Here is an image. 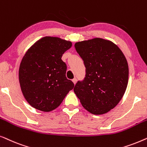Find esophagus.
<instances>
[{"label":"esophagus","mask_w":147,"mask_h":147,"mask_svg":"<svg viewBox=\"0 0 147 147\" xmlns=\"http://www.w3.org/2000/svg\"><path fill=\"white\" fill-rule=\"evenodd\" d=\"M72 82H73L74 85H75V84H76V82H77V79H76V78H74V79L72 80Z\"/></svg>","instance_id":"esophagus-1"}]
</instances>
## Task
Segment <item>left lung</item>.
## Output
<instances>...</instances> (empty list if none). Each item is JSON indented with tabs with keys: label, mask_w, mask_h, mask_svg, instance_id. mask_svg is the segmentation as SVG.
Masks as SVG:
<instances>
[{
	"label": "left lung",
	"mask_w": 147,
	"mask_h": 147,
	"mask_svg": "<svg viewBox=\"0 0 147 147\" xmlns=\"http://www.w3.org/2000/svg\"><path fill=\"white\" fill-rule=\"evenodd\" d=\"M86 67V78L74 91L86 110L95 115L107 113L123 97L128 82V65L119 47L102 38L76 42Z\"/></svg>",
	"instance_id": "left-lung-1"
}]
</instances>
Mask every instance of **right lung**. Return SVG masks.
Listing matches in <instances>:
<instances>
[{"label":"right lung","instance_id":"1","mask_svg":"<svg viewBox=\"0 0 147 147\" xmlns=\"http://www.w3.org/2000/svg\"><path fill=\"white\" fill-rule=\"evenodd\" d=\"M72 43L46 36L26 52L19 69L20 86L28 103L35 109L51 112L57 108L74 87L65 76L67 66L61 59Z\"/></svg>","mask_w":147,"mask_h":147}]
</instances>
